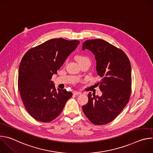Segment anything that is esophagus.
Segmentation results:
<instances>
[{"label":"esophagus","instance_id":"obj_1","mask_svg":"<svg viewBox=\"0 0 153 153\" xmlns=\"http://www.w3.org/2000/svg\"><path fill=\"white\" fill-rule=\"evenodd\" d=\"M73 94H74V95L78 96V95H80V94H81L82 93H81L80 92H79V91H74V92L73 93Z\"/></svg>","mask_w":153,"mask_h":153}]
</instances>
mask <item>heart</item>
Here are the masks:
<instances>
[{
	"mask_svg": "<svg viewBox=\"0 0 153 153\" xmlns=\"http://www.w3.org/2000/svg\"><path fill=\"white\" fill-rule=\"evenodd\" d=\"M76 60L78 62V63L79 64L82 63V62H85V61H88V60L90 61V59H89V58L88 57L85 56V55H83V54H78V55H77L76 56ZM67 61L65 62V63H67Z\"/></svg>",
	"mask_w": 153,
	"mask_h": 153,
	"instance_id": "obj_1",
	"label": "heart"
}]
</instances>
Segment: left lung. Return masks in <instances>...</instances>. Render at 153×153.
<instances>
[{"mask_svg": "<svg viewBox=\"0 0 153 153\" xmlns=\"http://www.w3.org/2000/svg\"><path fill=\"white\" fill-rule=\"evenodd\" d=\"M95 56L98 83L102 96L88 95V102L82 106L85 116L95 125L113 120L128 103L131 92V68L129 60L120 49L102 39L87 40L82 50Z\"/></svg>", "mask_w": 153, "mask_h": 153, "instance_id": "obj_1", "label": "left lung"}]
</instances>
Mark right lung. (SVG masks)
<instances>
[{
    "label": "right lung",
    "mask_w": 153,
    "mask_h": 153,
    "mask_svg": "<svg viewBox=\"0 0 153 153\" xmlns=\"http://www.w3.org/2000/svg\"><path fill=\"white\" fill-rule=\"evenodd\" d=\"M79 41L53 39L30 49L21 60L18 89L30 115L34 119L50 122L62 111L73 93L57 88L51 80Z\"/></svg>",
    "instance_id": "right-lung-1"
}]
</instances>
